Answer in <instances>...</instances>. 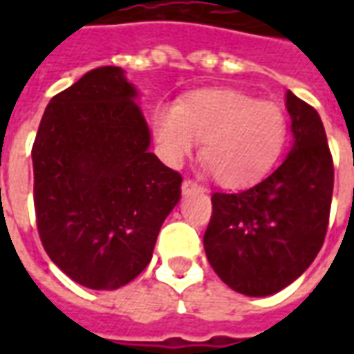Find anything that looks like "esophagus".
Returning <instances> with one entry per match:
<instances>
[{"mask_svg": "<svg viewBox=\"0 0 354 354\" xmlns=\"http://www.w3.org/2000/svg\"><path fill=\"white\" fill-rule=\"evenodd\" d=\"M182 192H184V195H189V193L203 192V187H201L197 182H193V180H184V184H182Z\"/></svg>", "mask_w": 354, "mask_h": 354, "instance_id": "esophagus-1", "label": "esophagus"}]
</instances>
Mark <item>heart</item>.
<instances>
[{"instance_id":"heart-1","label":"heart","mask_w":354,"mask_h":354,"mask_svg":"<svg viewBox=\"0 0 354 354\" xmlns=\"http://www.w3.org/2000/svg\"><path fill=\"white\" fill-rule=\"evenodd\" d=\"M157 153L178 167L203 140L201 161L220 185L258 182L281 157L288 123L273 102H260L230 88H203L176 106H157L151 115Z\"/></svg>"}]
</instances>
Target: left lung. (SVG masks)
<instances>
[{
    "label": "left lung",
    "instance_id": "8db88e82",
    "mask_svg": "<svg viewBox=\"0 0 354 354\" xmlns=\"http://www.w3.org/2000/svg\"><path fill=\"white\" fill-rule=\"evenodd\" d=\"M292 147L273 174L239 193H214L203 239L216 274L252 297L281 292L304 274L326 237L334 165L317 109L286 93Z\"/></svg>",
    "mask_w": 354,
    "mask_h": 354
}]
</instances>
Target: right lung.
Masks as SVG:
<instances>
[{"instance_id":"obj_1","label":"right lung","mask_w":354,"mask_h":354,"mask_svg":"<svg viewBox=\"0 0 354 354\" xmlns=\"http://www.w3.org/2000/svg\"><path fill=\"white\" fill-rule=\"evenodd\" d=\"M136 98L124 70H91L50 98L32 147L43 248L85 288L136 279L182 193V176L149 151Z\"/></svg>"}]
</instances>
